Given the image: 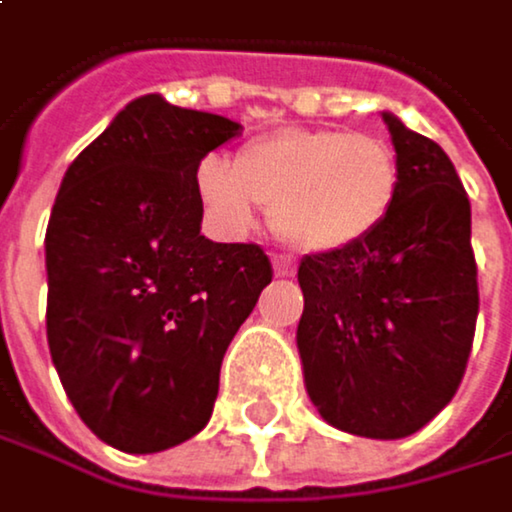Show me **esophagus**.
<instances>
[{"label": "esophagus", "mask_w": 512, "mask_h": 512, "mask_svg": "<svg viewBox=\"0 0 512 512\" xmlns=\"http://www.w3.org/2000/svg\"><path fill=\"white\" fill-rule=\"evenodd\" d=\"M273 273H276L279 279L294 276V264H291V258H276V261H273Z\"/></svg>", "instance_id": "esophagus-1"}]
</instances>
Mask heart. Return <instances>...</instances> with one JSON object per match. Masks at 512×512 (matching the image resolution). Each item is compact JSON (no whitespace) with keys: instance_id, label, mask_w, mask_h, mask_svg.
<instances>
[{"instance_id":"b5f03b06","label":"heart","mask_w":512,"mask_h":512,"mask_svg":"<svg viewBox=\"0 0 512 512\" xmlns=\"http://www.w3.org/2000/svg\"><path fill=\"white\" fill-rule=\"evenodd\" d=\"M206 215L242 233L270 209L273 233L297 251L333 254L375 236L393 215L402 167L390 143L333 128H282L245 143L233 167L215 155L194 173Z\"/></svg>"}]
</instances>
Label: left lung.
<instances>
[{
    "label": "left lung",
    "mask_w": 512,
    "mask_h": 512,
    "mask_svg": "<svg viewBox=\"0 0 512 512\" xmlns=\"http://www.w3.org/2000/svg\"><path fill=\"white\" fill-rule=\"evenodd\" d=\"M381 116L402 167L399 203L366 242L300 261L297 348L330 426L396 441L456 396L480 294L471 203L453 161L399 116Z\"/></svg>",
    "instance_id": "obj_1"
}]
</instances>
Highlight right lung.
Returning <instances> with one entry per match:
<instances>
[{
  "instance_id": "add662e5",
  "label": "right lung",
  "mask_w": 512,
  "mask_h": 512,
  "mask_svg": "<svg viewBox=\"0 0 512 512\" xmlns=\"http://www.w3.org/2000/svg\"><path fill=\"white\" fill-rule=\"evenodd\" d=\"M239 122L128 101L71 161L47 236V345L80 420L122 453H161L212 414L224 351L273 267L200 233L197 164Z\"/></svg>"
}]
</instances>
